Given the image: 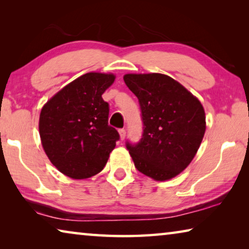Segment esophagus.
Listing matches in <instances>:
<instances>
[{
	"label": "esophagus",
	"instance_id": "1",
	"mask_svg": "<svg viewBox=\"0 0 249 249\" xmlns=\"http://www.w3.org/2000/svg\"><path fill=\"white\" fill-rule=\"evenodd\" d=\"M119 133H120V136H121V140L123 141L124 138H125V136H126V129L125 128H121L120 130H119Z\"/></svg>",
	"mask_w": 249,
	"mask_h": 249
}]
</instances>
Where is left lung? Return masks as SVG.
I'll return each instance as SVG.
<instances>
[{
    "instance_id": "obj_1",
    "label": "left lung",
    "mask_w": 249,
    "mask_h": 249,
    "mask_svg": "<svg viewBox=\"0 0 249 249\" xmlns=\"http://www.w3.org/2000/svg\"><path fill=\"white\" fill-rule=\"evenodd\" d=\"M137 96L142 135L137 144L126 142L136 169L154 180L178 176L195 158L205 133V113L199 100L169 75H124Z\"/></svg>"
}]
</instances>
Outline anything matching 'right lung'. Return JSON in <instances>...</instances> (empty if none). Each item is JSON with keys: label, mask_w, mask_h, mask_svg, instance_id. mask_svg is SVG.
Masks as SVG:
<instances>
[{"label": "right lung", "mask_w": 249, "mask_h": 249, "mask_svg": "<svg viewBox=\"0 0 249 249\" xmlns=\"http://www.w3.org/2000/svg\"><path fill=\"white\" fill-rule=\"evenodd\" d=\"M114 80L112 73H86L41 108V145L53 165L70 178L99 174L120 140L119 132L108 125V103L102 99Z\"/></svg>", "instance_id": "obj_1"}]
</instances>
